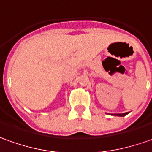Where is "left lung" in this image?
<instances>
[{
    "label": "left lung",
    "mask_w": 152,
    "mask_h": 152,
    "mask_svg": "<svg viewBox=\"0 0 152 152\" xmlns=\"http://www.w3.org/2000/svg\"><path fill=\"white\" fill-rule=\"evenodd\" d=\"M128 112H126V113H122V114H114V115H118V116H125L126 115H127Z\"/></svg>",
    "instance_id": "obj_1"
}]
</instances>
